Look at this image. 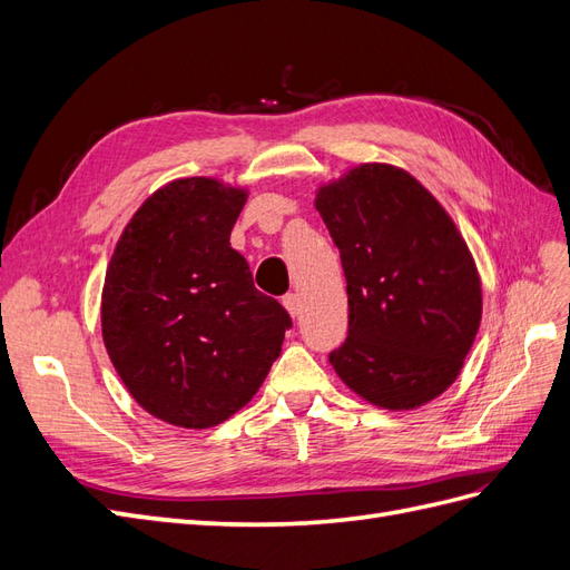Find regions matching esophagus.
Segmentation results:
<instances>
[{
	"instance_id": "esophagus-1",
	"label": "esophagus",
	"mask_w": 570,
	"mask_h": 570,
	"mask_svg": "<svg viewBox=\"0 0 570 570\" xmlns=\"http://www.w3.org/2000/svg\"><path fill=\"white\" fill-rule=\"evenodd\" d=\"M283 304H285V308L289 312V316H299V312H302V299H299V295L297 292H287V295L283 297Z\"/></svg>"
}]
</instances>
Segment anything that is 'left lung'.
I'll return each mask as SVG.
<instances>
[{
    "label": "left lung",
    "mask_w": 570,
    "mask_h": 570,
    "mask_svg": "<svg viewBox=\"0 0 570 570\" xmlns=\"http://www.w3.org/2000/svg\"><path fill=\"white\" fill-rule=\"evenodd\" d=\"M340 249L350 331L331 364L366 402L404 411L450 387L480 327L473 256L440 202L387 164H361L318 189Z\"/></svg>",
    "instance_id": "8db88e82"
}]
</instances>
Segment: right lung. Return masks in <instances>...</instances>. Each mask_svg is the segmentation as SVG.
<instances>
[{
    "mask_svg": "<svg viewBox=\"0 0 570 570\" xmlns=\"http://www.w3.org/2000/svg\"><path fill=\"white\" fill-rule=\"evenodd\" d=\"M245 202V189L212 178L174 180L135 212L114 249L101 335L135 402L166 423L197 430L230 419L292 327L230 247Z\"/></svg>",
    "mask_w": 570,
    "mask_h": 570,
    "instance_id": "right-lung-1",
    "label": "right lung"
}]
</instances>
